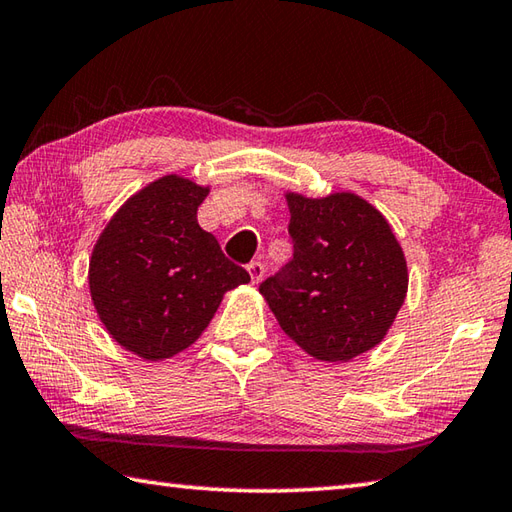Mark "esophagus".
<instances>
[{"mask_svg": "<svg viewBox=\"0 0 512 512\" xmlns=\"http://www.w3.org/2000/svg\"><path fill=\"white\" fill-rule=\"evenodd\" d=\"M246 268H248L250 282H253V284L262 282V277H264V264L262 262H250Z\"/></svg>", "mask_w": 512, "mask_h": 512, "instance_id": "1", "label": "esophagus"}]
</instances>
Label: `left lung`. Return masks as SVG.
Returning <instances> with one entry per match:
<instances>
[{"label":"left lung","instance_id":"obj_1","mask_svg":"<svg viewBox=\"0 0 512 512\" xmlns=\"http://www.w3.org/2000/svg\"><path fill=\"white\" fill-rule=\"evenodd\" d=\"M293 259L259 286L284 333L322 362L382 342L408 290L404 250L386 217L355 193H286Z\"/></svg>","mask_w":512,"mask_h":512}]
</instances>
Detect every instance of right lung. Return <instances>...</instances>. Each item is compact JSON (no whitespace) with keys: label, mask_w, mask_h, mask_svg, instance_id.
I'll use <instances>...</instances> for the list:
<instances>
[{"label":"right lung","mask_w":512,"mask_h":512,"mask_svg":"<svg viewBox=\"0 0 512 512\" xmlns=\"http://www.w3.org/2000/svg\"><path fill=\"white\" fill-rule=\"evenodd\" d=\"M208 186L166 175L139 190L99 235L90 297L108 335L146 362L182 353L204 333L226 290L250 275L197 224Z\"/></svg>","instance_id":"right-lung-1"}]
</instances>
